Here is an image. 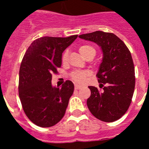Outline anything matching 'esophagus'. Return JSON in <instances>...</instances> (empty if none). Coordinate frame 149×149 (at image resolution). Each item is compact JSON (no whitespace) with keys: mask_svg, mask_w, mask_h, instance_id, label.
<instances>
[{"mask_svg":"<svg viewBox=\"0 0 149 149\" xmlns=\"http://www.w3.org/2000/svg\"><path fill=\"white\" fill-rule=\"evenodd\" d=\"M81 86L78 85V84H75V89H79V88H81Z\"/></svg>","mask_w":149,"mask_h":149,"instance_id":"34e87169","label":"esophagus"}]
</instances>
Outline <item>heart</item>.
<instances>
[{
	"label": "heart",
	"instance_id": "1",
	"mask_svg": "<svg viewBox=\"0 0 149 149\" xmlns=\"http://www.w3.org/2000/svg\"><path fill=\"white\" fill-rule=\"evenodd\" d=\"M79 51L80 52L81 55L83 58L86 56L89 53H91V52L95 53V49L93 47H91V45H84L81 46L79 48ZM67 58L68 52H64L63 55V61L65 62V61H67ZM87 76H88V73L86 71H75L71 74V78L76 83L82 84L84 82Z\"/></svg>",
	"mask_w": 149,
	"mask_h": 149
}]
</instances>
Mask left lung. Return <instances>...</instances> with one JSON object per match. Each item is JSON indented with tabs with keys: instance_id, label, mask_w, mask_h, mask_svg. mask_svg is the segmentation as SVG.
Masks as SVG:
<instances>
[{
	"instance_id": "1",
	"label": "left lung",
	"mask_w": 149,
	"mask_h": 149,
	"mask_svg": "<svg viewBox=\"0 0 149 149\" xmlns=\"http://www.w3.org/2000/svg\"><path fill=\"white\" fill-rule=\"evenodd\" d=\"M79 37L98 45L103 55L97 73L103 91L88 86L91 90V96L86 102L88 109L102 121L118 120L127 112L134 92L135 69L130 52L112 33L96 31Z\"/></svg>"
}]
</instances>
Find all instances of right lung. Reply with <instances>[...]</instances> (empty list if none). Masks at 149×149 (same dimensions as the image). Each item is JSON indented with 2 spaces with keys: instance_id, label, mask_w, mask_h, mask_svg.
I'll use <instances>...</instances> for the list:
<instances>
[{
  "instance_id": "1",
  "label": "right lung",
  "mask_w": 149,
  "mask_h": 149,
  "mask_svg": "<svg viewBox=\"0 0 149 149\" xmlns=\"http://www.w3.org/2000/svg\"><path fill=\"white\" fill-rule=\"evenodd\" d=\"M78 35L40 37L25 52L19 70V95L29 119L42 127L55 125L65 113L74 90L70 81L61 88L52 85V74L61 66L62 53Z\"/></svg>"
}]
</instances>
